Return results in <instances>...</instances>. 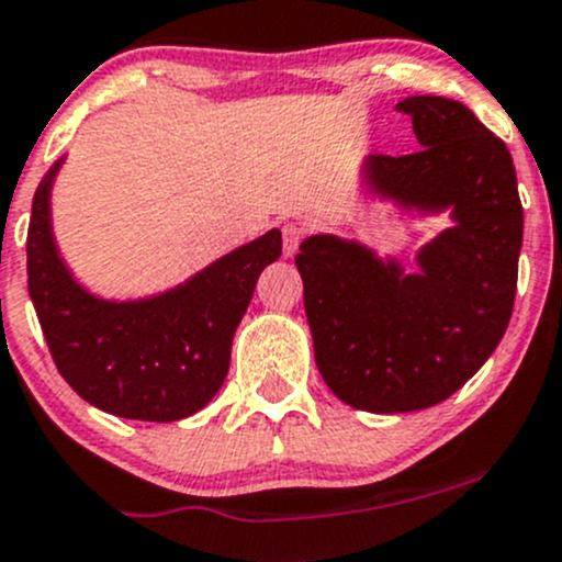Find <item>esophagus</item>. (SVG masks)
<instances>
[{"label":"esophagus","instance_id":"34e87169","mask_svg":"<svg viewBox=\"0 0 562 562\" xmlns=\"http://www.w3.org/2000/svg\"><path fill=\"white\" fill-rule=\"evenodd\" d=\"M281 235H283V257H292L294 251H297V246H300V240H303L305 231L297 225V222H283Z\"/></svg>","mask_w":562,"mask_h":562}]
</instances>
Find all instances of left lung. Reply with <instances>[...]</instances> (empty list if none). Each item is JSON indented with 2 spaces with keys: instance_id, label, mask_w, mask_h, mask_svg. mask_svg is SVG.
<instances>
[{
  "instance_id": "obj_1",
  "label": "left lung",
  "mask_w": 562,
  "mask_h": 562,
  "mask_svg": "<svg viewBox=\"0 0 562 562\" xmlns=\"http://www.w3.org/2000/svg\"><path fill=\"white\" fill-rule=\"evenodd\" d=\"M420 149L372 155L367 182L420 209H452L456 225L402 276L364 246L311 235L294 257L313 351L331 394L367 413H413L456 394L509 327L522 246L512 155L469 106L409 95Z\"/></svg>"
}]
</instances>
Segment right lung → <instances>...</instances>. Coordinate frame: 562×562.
<instances>
[{"label": "right lung", "instance_id": "obj_1", "mask_svg": "<svg viewBox=\"0 0 562 562\" xmlns=\"http://www.w3.org/2000/svg\"><path fill=\"white\" fill-rule=\"evenodd\" d=\"M34 192L26 238L29 294L58 372L82 400L134 420L187 418L214 400L231 370L233 335L281 233L240 246L173 292L106 303L77 286L50 233V182Z\"/></svg>", "mask_w": 562, "mask_h": 562}]
</instances>
